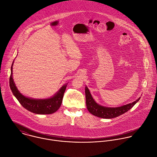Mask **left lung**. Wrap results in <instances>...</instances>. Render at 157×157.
<instances>
[{
	"label": "left lung",
	"mask_w": 157,
	"mask_h": 157,
	"mask_svg": "<svg viewBox=\"0 0 157 157\" xmlns=\"http://www.w3.org/2000/svg\"><path fill=\"white\" fill-rule=\"evenodd\" d=\"M85 93L86 106L88 111L92 114L104 119H113L124 114L132 109L140 99V98H139L138 100L132 103H129L120 107L108 108L97 104L92 98V95L90 94V92L87 86L85 88Z\"/></svg>",
	"instance_id": "8db88e82"
}]
</instances>
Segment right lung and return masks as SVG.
Masks as SVG:
<instances>
[{"mask_svg":"<svg viewBox=\"0 0 157 157\" xmlns=\"http://www.w3.org/2000/svg\"><path fill=\"white\" fill-rule=\"evenodd\" d=\"M13 62L14 61L11 67L10 87L12 93L20 104L27 110L37 114H51L57 111L62 104L67 84L62 86L52 97L49 98L33 99L26 97L19 92L13 81L12 76Z\"/></svg>","mask_w":157,"mask_h":157,"instance_id":"obj_1","label":"right lung"}]
</instances>
